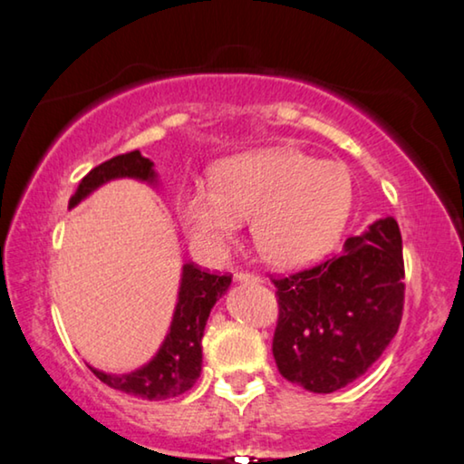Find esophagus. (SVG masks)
Listing matches in <instances>:
<instances>
[{"mask_svg": "<svg viewBox=\"0 0 464 464\" xmlns=\"http://www.w3.org/2000/svg\"><path fill=\"white\" fill-rule=\"evenodd\" d=\"M235 282H241V284H258L260 277L256 273H250V271H237L235 273Z\"/></svg>", "mask_w": 464, "mask_h": 464, "instance_id": "1", "label": "esophagus"}]
</instances>
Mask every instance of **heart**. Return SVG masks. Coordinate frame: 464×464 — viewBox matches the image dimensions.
I'll use <instances>...</instances> for the list:
<instances>
[{"label":"heart","instance_id":"b5f03b06","mask_svg":"<svg viewBox=\"0 0 464 464\" xmlns=\"http://www.w3.org/2000/svg\"><path fill=\"white\" fill-rule=\"evenodd\" d=\"M353 210V179L338 161L296 149L239 155L212 174V188L179 198V217L201 252L217 256L250 220L260 256L276 266H303L325 256Z\"/></svg>","mask_w":464,"mask_h":464}]
</instances>
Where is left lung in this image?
<instances>
[{"mask_svg":"<svg viewBox=\"0 0 464 464\" xmlns=\"http://www.w3.org/2000/svg\"><path fill=\"white\" fill-rule=\"evenodd\" d=\"M273 284L279 374L311 393L347 387L400 330L406 285L397 220H376L363 235L349 237L341 254Z\"/></svg>","mask_w":464,"mask_h":464,"instance_id":"1","label":"left lung"}]
</instances>
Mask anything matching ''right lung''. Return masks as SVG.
Listing matches in <instances>:
<instances>
[{
    "label": "right lung",
    "instance_id": "right-lung-1",
    "mask_svg": "<svg viewBox=\"0 0 464 464\" xmlns=\"http://www.w3.org/2000/svg\"><path fill=\"white\" fill-rule=\"evenodd\" d=\"M139 179L155 182L153 161L142 158L140 151L115 155L96 166L83 176L77 191L71 195L69 208H75L94 188L113 179ZM231 276L210 273L195 263L182 266L179 303H176L172 324L164 344L158 353L142 368L130 374H104L101 370L90 368L99 381L121 393L142 397V400H169L182 395L195 384L201 372V338H204L206 322L212 306L229 290Z\"/></svg>",
    "mask_w": 464,
    "mask_h": 464
}]
</instances>
